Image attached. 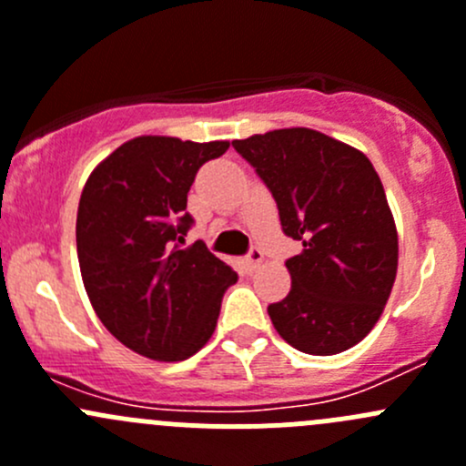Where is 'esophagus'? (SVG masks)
<instances>
[{"instance_id": "34e87169", "label": "esophagus", "mask_w": 466, "mask_h": 466, "mask_svg": "<svg viewBox=\"0 0 466 466\" xmlns=\"http://www.w3.org/2000/svg\"><path fill=\"white\" fill-rule=\"evenodd\" d=\"M261 261H263V252H261V248H257V246H252L250 252L246 255V259H243L248 270H255Z\"/></svg>"}]
</instances>
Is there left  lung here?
Instances as JSON below:
<instances>
[{"mask_svg": "<svg viewBox=\"0 0 466 466\" xmlns=\"http://www.w3.org/2000/svg\"><path fill=\"white\" fill-rule=\"evenodd\" d=\"M279 209L302 252L286 259L290 293L268 307L295 350L331 356L363 340L397 277L392 211L372 162L311 128H284L232 142Z\"/></svg>", "mask_w": 466, "mask_h": 466, "instance_id": "obj_1", "label": "left lung"}]
</instances>
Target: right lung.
Wrapping results in <instances>:
<instances>
[{"label": "right lung", "mask_w": 466, "mask_h": 466, "mask_svg": "<svg viewBox=\"0 0 466 466\" xmlns=\"http://www.w3.org/2000/svg\"><path fill=\"white\" fill-rule=\"evenodd\" d=\"M228 148L146 135L121 144L86 182L76 250L87 298L107 331L146 359L194 356L238 279L203 241L182 248L196 173Z\"/></svg>", "instance_id": "obj_1"}]
</instances>
